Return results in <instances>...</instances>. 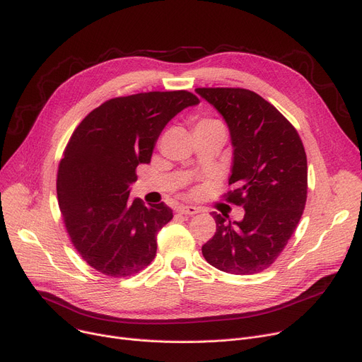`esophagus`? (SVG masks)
<instances>
[{
	"label": "esophagus",
	"instance_id": "1",
	"mask_svg": "<svg viewBox=\"0 0 362 362\" xmlns=\"http://www.w3.org/2000/svg\"><path fill=\"white\" fill-rule=\"evenodd\" d=\"M177 213L179 214H185V216H194L197 213H199V210L197 206H189V205H180L177 206Z\"/></svg>",
	"mask_w": 362,
	"mask_h": 362
}]
</instances>
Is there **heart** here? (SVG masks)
Listing matches in <instances>:
<instances>
[{
    "instance_id": "1",
    "label": "heart",
    "mask_w": 362,
    "mask_h": 362,
    "mask_svg": "<svg viewBox=\"0 0 362 362\" xmlns=\"http://www.w3.org/2000/svg\"><path fill=\"white\" fill-rule=\"evenodd\" d=\"M210 126H221L217 120H213V119H202L197 123V127L195 129H199V127H210Z\"/></svg>"
}]
</instances>
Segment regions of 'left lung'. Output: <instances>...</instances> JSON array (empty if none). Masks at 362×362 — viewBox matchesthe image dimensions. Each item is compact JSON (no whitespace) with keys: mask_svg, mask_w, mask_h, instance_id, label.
Masks as SVG:
<instances>
[{"mask_svg":"<svg viewBox=\"0 0 362 362\" xmlns=\"http://www.w3.org/2000/svg\"><path fill=\"white\" fill-rule=\"evenodd\" d=\"M230 130L233 165L227 202L243 206L240 221L213 213L217 229L202 255L230 274L259 273L277 259L307 202L305 148L292 123L258 93L243 88H197Z\"/></svg>","mask_w":362,"mask_h":362,"instance_id":"8db88e82","label":"left lung"}]
</instances>
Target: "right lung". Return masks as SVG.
<instances>
[{
  "label": "right lung",
  "instance_id": "add662e5",
  "mask_svg": "<svg viewBox=\"0 0 362 362\" xmlns=\"http://www.w3.org/2000/svg\"><path fill=\"white\" fill-rule=\"evenodd\" d=\"M199 103L187 90L111 98L74 129L57 173V197L76 251L110 277L136 274L157 254V233L173 218L164 202L129 198L136 167L151 161L165 124Z\"/></svg>",
  "mask_w": 362,
  "mask_h": 362
}]
</instances>
